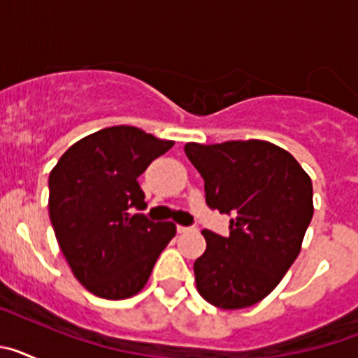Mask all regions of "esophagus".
Returning <instances> with one entry per match:
<instances>
[{"mask_svg":"<svg viewBox=\"0 0 358 358\" xmlns=\"http://www.w3.org/2000/svg\"><path fill=\"white\" fill-rule=\"evenodd\" d=\"M189 231H194V227H186V226H177V233H189Z\"/></svg>","mask_w":358,"mask_h":358,"instance_id":"obj_1","label":"esophagus"}]
</instances>
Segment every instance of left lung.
I'll return each mask as SVG.
<instances>
[{
	"label": "left lung",
	"mask_w": 358,
	"mask_h": 358,
	"mask_svg": "<svg viewBox=\"0 0 358 358\" xmlns=\"http://www.w3.org/2000/svg\"><path fill=\"white\" fill-rule=\"evenodd\" d=\"M185 154L204 179L208 206L233 215L229 236L202 231L199 294L224 310L256 305L301 251L314 215L312 179L292 154L264 140L186 143Z\"/></svg>",
	"instance_id": "obj_1"
}]
</instances>
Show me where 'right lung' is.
Returning <instances> with one entry per match:
<instances>
[{
	"label": "right lung",
	"instance_id": "add662e5",
	"mask_svg": "<svg viewBox=\"0 0 358 358\" xmlns=\"http://www.w3.org/2000/svg\"><path fill=\"white\" fill-rule=\"evenodd\" d=\"M173 147L131 125H115L73 143L50 172L48 210L73 276L103 299H127L145 285L173 222H152L138 177Z\"/></svg>",
	"mask_w": 358,
	"mask_h": 358
}]
</instances>
